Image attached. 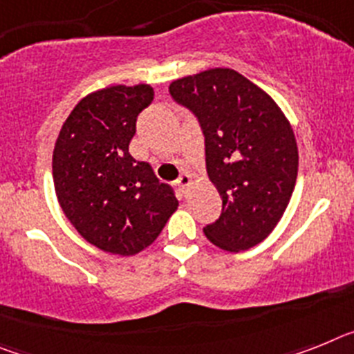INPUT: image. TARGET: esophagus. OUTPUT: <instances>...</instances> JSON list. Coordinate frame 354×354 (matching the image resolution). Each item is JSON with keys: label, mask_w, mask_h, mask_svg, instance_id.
Segmentation results:
<instances>
[{"label": "esophagus", "mask_w": 354, "mask_h": 354, "mask_svg": "<svg viewBox=\"0 0 354 354\" xmlns=\"http://www.w3.org/2000/svg\"><path fill=\"white\" fill-rule=\"evenodd\" d=\"M177 184H179L180 189H187V187L192 186V177H189L187 174H183L179 179H177Z\"/></svg>", "instance_id": "obj_1"}]
</instances>
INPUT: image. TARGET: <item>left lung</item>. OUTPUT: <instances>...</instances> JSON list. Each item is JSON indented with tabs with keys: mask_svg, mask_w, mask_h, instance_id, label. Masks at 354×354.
Masks as SVG:
<instances>
[{
	"mask_svg": "<svg viewBox=\"0 0 354 354\" xmlns=\"http://www.w3.org/2000/svg\"><path fill=\"white\" fill-rule=\"evenodd\" d=\"M170 93L198 118L207 175L223 202L204 234L227 252L259 245L286 212L298 177L289 120L264 90L232 68L171 81Z\"/></svg>",
	"mask_w": 354,
	"mask_h": 354,
	"instance_id": "1",
	"label": "left lung"
}]
</instances>
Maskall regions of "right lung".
Listing matches in <instances>:
<instances>
[{
	"label": "right lung",
	"instance_id": "obj_1",
	"mask_svg": "<svg viewBox=\"0 0 354 354\" xmlns=\"http://www.w3.org/2000/svg\"><path fill=\"white\" fill-rule=\"evenodd\" d=\"M150 84H115L83 97L62 126L53 180L62 211L83 239L129 257L156 241L179 202L149 162L129 154Z\"/></svg>",
	"mask_w": 354,
	"mask_h": 354
}]
</instances>
